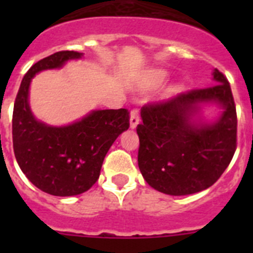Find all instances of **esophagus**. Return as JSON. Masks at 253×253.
Instances as JSON below:
<instances>
[{
	"instance_id": "34e87169",
	"label": "esophagus",
	"mask_w": 253,
	"mask_h": 253,
	"mask_svg": "<svg viewBox=\"0 0 253 253\" xmlns=\"http://www.w3.org/2000/svg\"><path fill=\"white\" fill-rule=\"evenodd\" d=\"M129 123H130V128L131 129L137 128V125L139 124V113H138V110H131Z\"/></svg>"
}]
</instances>
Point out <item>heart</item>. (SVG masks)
Returning a JSON list of instances; mask_svg holds the SVG:
<instances>
[{
  "label": "heart",
  "mask_w": 253,
  "mask_h": 253,
  "mask_svg": "<svg viewBox=\"0 0 253 253\" xmlns=\"http://www.w3.org/2000/svg\"><path fill=\"white\" fill-rule=\"evenodd\" d=\"M167 77H169V72L165 71V69H152V71H149V72L147 73V87H149V88H157V87L162 86V84L166 82ZM180 90V86H173L171 88V92L176 93Z\"/></svg>",
  "instance_id": "1"
}]
</instances>
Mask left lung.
<instances>
[{
    "instance_id": "left-lung-1",
    "label": "left lung",
    "mask_w": 253,
    "mask_h": 253,
    "mask_svg": "<svg viewBox=\"0 0 253 253\" xmlns=\"http://www.w3.org/2000/svg\"><path fill=\"white\" fill-rule=\"evenodd\" d=\"M213 80V87L142 107L138 166L154 190L173 196L199 193L231 163L237 146L236 105L229 82L216 68ZM205 104L222 109L214 122L202 120Z\"/></svg>"
}]
</instances>
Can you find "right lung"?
<instances>
[{
	"label": "right lung",
	"mask_w": 253,
	"mask_h": 253,
	"mask_svg": "<svg viewBox=\"0 0 253 253\" xmlns=\"http://www.w3.org/2000/svg\"><path fill=\"white\" fill-rule=\"evenodd\" d=\"M84 53L57 51L31 67L17 92L12 115L13 152L31 184L54 196L80 195L100 176L107 151L129 128V113L92 110L72 124L54 126L40 122L29 104L31 80L42 71L59 69Z\"/></svg>",
	"instance_id": "1"
}]
</instances>
